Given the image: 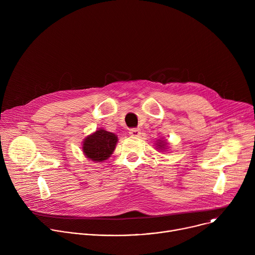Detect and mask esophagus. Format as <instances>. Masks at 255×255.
<instances>
[{"instance_id": "esophagus-1", "label": "esophagus", "mask_w": 255, "mask_h": 255, "mask_svg": "<svg viewBox=\"0 0 255 255\" xmlns=\"http://www.w3.org/2000/svg\"><path fill=\"white\" fill-rule=\"evenodd\" d=\"M129 134L133 137H138L140 135V130L138 128H132L129 130Z\"/></svg>"}]
</instances>
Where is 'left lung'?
Returning a JSON list of instances; mask_svg holds the SVG:
<instances>
[{
    "instance_id": "left-lung-1",
    "label": "left lung",
    "mask_w": 255,
    "mask_h": 255,
    "mask_svg": "<svg viewBox=\"0 0 255 255\" xmlns=\"http://www.w3.org/2000/svg\"><path fill=\"white\" fill-rule=\"evenodd\" d=\"M163 145H165V143H163V142H160V143L158 144V146H160L159 148H162V147H163Z\"/></svg>"
}]
</instances>
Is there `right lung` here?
Segmentation results:
<instances>
[{
	"instance_id": "right-lung-1",
	"label": "right lung",
	"mask_w": 255,
	"mask_h": 255,
	"mask_svg": "<svg viewBox=\"0 0 255 255\" xmlns=\"http://www.w3.org/2000/svg\"><path fill=\"white\" fill-rule=\"evenodd\" d=\"M118 137L111 132L100 129L86 138L83 144L85 155L94 161H103L113 153Z\"/></svg>"
}]
</instances>
